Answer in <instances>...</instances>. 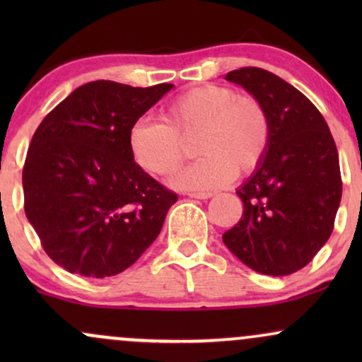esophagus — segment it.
<instances>
[{
    "instance_id": "34e87169",
    "label": "esophagus",
    "mask_w": 362,
    "mask_h": 362,
    "mask_svg": "<svg viewBox=\"0 0 362 362\" xmlns=\"http://www.w3.org/2000/svg\"><path fill=\"white\" fill-rule=\"evenodd\" d=\"M189 197H192V199H209V197H213V194H211V192H190Z\"/></svg>"
}]
</instances>
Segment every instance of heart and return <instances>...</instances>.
Listing matches in <instances>:
<instances>
[{"label": "heart", "instance_id": "heart-1", "mask_svg": "<svg viewBox=\"0 0 362 362\" xmlns=\"http://www.w3.org/2000/svg\"><path fill=\"white\" fill-rule=\"evenodd\" d=\"M195 139V163L173 178L189 190L230 184L236 172L250 175L264 163L272 141V120L257 97L223 85L185 91L167 109V124L141 117L129 129V151L144 172L165 177L185 158L184 139Z\"/></svg>", "mask_w": 362, "mask_h": 362}]
</instances>
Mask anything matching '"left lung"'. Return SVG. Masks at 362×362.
Wrapping results in <instances>:
<instances>
[{"mask_svg": "<svg viewBox=\"0 0 362 362\" xmlns=\"http://www.w3.org/2000/svg\"><path fill=\"white\" fill-rule=\"evenodd\" d=\"M224 78L264 103L272 141L236 190L243 214L223 242L253 271L288 276L308 265L334 230L342 197L337 146L317 107L282 78L253 66Z\"/></svg>", "mask_w": 362, "mask_h": 362, "instance_id": "8db88e82", "label": "left lung"}]
</instances>
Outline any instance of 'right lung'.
<instances>
[{
    "label": "right lung",
    "mask_w": 362,
    "mask_h": 362,
    "mask_svg": "<svg viewBox=\"0 0 362 362\" xmlns=\"http://www.w3.org/2000/svg\"><path fill=\"white\" fill-rule=\"evenodd\" d=\"M172 88L90 81L34 132L22 173L25 214L68 272L117 276L160 235L178 197L136 163L127 134Z\"/></svg>",
    "instance_id": "right-lung-1"
}]
</instances>
